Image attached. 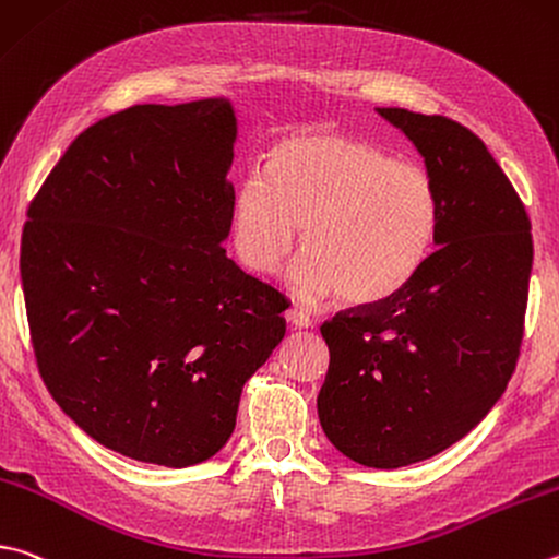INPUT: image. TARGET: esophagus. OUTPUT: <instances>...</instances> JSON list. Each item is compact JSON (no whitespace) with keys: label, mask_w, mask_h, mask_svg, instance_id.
I'll return each instance as SVG.
<instances>
[{"label":"esophagus","mask_w":559,"mask_h":559,"mask_svg":"<svg viewBox=\"0 0 559 559\" xmlns=\"http://www.w3.org/2000/svg\"><path fill=\"white\" fill-rule=\"evenodd\" d=\"M286 320L293 324V328H310L312 320L308 312H302L300 308H290L286 310Z\"/></svg>","instance_id":"34e87169"}]
</instances>
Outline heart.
Instances as JSON below:
<instances>
[{"label": "heart", "instance_id": "obj_1", "mask_svg": "<svg viewBox=\"0 0 559 559\" xmlns=\"http://www.w3.org/2000/svg\"><path fill=\"white\" fill-rule=\"evenodd\" d=\"M290 286L302 298L373 306L418 276L440 227V195L420 164L357 136L308 129L269 151L266 178L249 176L231 200L241 263L273 273L296 249Z\"/></svg>", "mask_w": 559, "mask_h": 559}]
</instances>
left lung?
Segmentation results:
<instances>
[{
    "instance_id": "obj_1",
    "label": "left lung",
    "mask_w": 559,
    "mask_h": 559,
    "mask_svg": "<svg viewBox=\"0 0 559 559\" xmlns=\"http://www.w3.org/2000/svg\"><path fill=\"white\" fill-rule=\"evenodd\" d=\"M440 195L435 249L408 286L320 324L330 347L318 415L349 460L395 469L462 440L493 408L521 354L531 219L484 141L460 121L381 107Z\"/></svg>"
}]
</instances>
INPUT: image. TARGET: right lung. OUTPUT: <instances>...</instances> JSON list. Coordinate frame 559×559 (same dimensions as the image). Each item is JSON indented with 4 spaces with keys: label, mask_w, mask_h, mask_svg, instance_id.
<instances>
[{
    "label": "right lung",
    "mask_w": 559,
    "mask_h": 559,
    "mask_svg": "<svg viewBox=\"0 0 559 559\" xmlns=\"http://www.w3.org/2000/svg\"><path fill=\"white\" fill-rule=\"evenodd\" d=\"M235 139L227 99L134 105L87 127L28 205L19 269L40 379L131 460L217 454L286 334L281 293L219 247Z\"/></svg>",
    "instance_id": "1"
}]
</instances>
